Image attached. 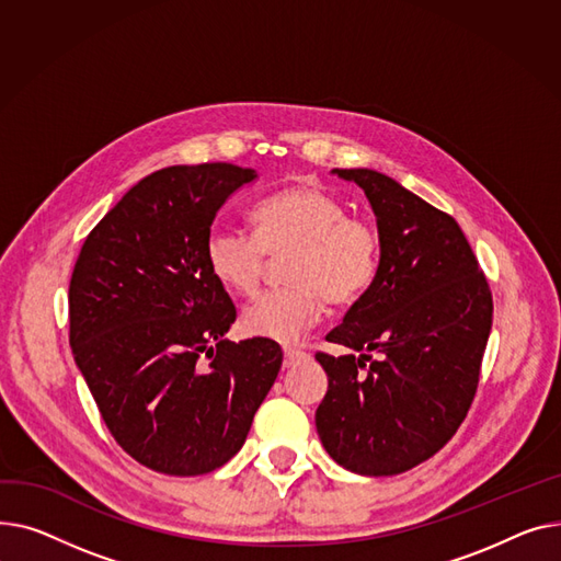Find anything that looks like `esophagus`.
<instances>
[{
    "mask_svg": "<svg viewBox=\"0 0 561 561\" xmlns=\"http://www.w3.org/2000/svg\"><path fill=\"white\" fill-rule=\"evenodd\" d=\"M285 353V369H289V367H296V365H301V362H306L308 359V353L306 351H301V348H285L283 351Z\"/></svg>",
    "mask_w": 561,
    "mask_h": 561,
    "instance_id": "esophagus-1",
    "label": "esophagus"
}]
</instances>
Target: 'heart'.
Segmentation results:
<instances>
[{
  "mask_svg": "<svg viewBox=\"0 0 561 561\" xmlns=\"http://www.w3.org/2000/svg\"><path fill=\"white\" fill-rule=\"evenodd\" d=\"M251 221L255 238L233 226H213L204 242L210 276L233 294L257 289L267 253L291 249L287 287L260 294L242 314L249 337L291 344L319 321L323 299L351 304L378 274L380 238L367 221L346 217L335 194L294 185L262 199Z\"/></svg>",
  "mask_w": 561,
  "mask_h": 561,
  "instance_id": "b5f03b06",
  "label": "heart"
}]
</instances>
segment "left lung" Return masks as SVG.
Returning a JSON list of instances; mask_svg holds the SVG:
<instances>
[{
  "label": "left lung",
  "instance_id": "8db88e82",
  "mask_svg": "<svg viewBox=\"0 0 561 561\" xmlns=\"http://www.w3.org/2000/svg\"><path fill=\"white\" fill-rule=\"evenodd\" d=\"M333 174L365 190L380 262L371 287L325 335L359 357L317 353L328 391L314 423L346 471L399 476L439 453L465 421L491 331V291L450 215L376 170Z\"/></svg>",
  "mask_w": 561,
  "mask_h": 561
}]
</instances>
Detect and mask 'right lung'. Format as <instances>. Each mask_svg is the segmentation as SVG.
<instances>
[{
    "label": "right lung",
    "instance_id": "1",
    "mask_svg": "<svg viewBox=\"0 0 561 561\" xmlns=\"http://www.w3.org/2000/svg\"><path fill=\"white\" fill-rule=\"evenodd\" d=\"M230 162L174 164L130 187L85 238L70 280V346L115 442L147 469L204 476L233 457L283 351L228 342L236 306L204 260Z\"/></svg>",
    "mask_w": 561,
    "mask_h": 561
}]
</instances>
